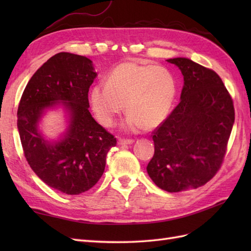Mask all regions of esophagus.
Wrapping results in <instances>:
<instances>
[{
  "instance_id": "34e87169",
  "label": "esophagus",
  "mask_w": 251,
  "mask_h": 251,
  "mask_svg": "<svg viewBox=\"0 0 251 251\" xmlns=\"http://www.w3.org/2000/svg\"><path fill=\"white\" fill-rule=\"evenodd\" d=\"M134 142H135L134 139H124V138H120L119 139V145H122V146L131 145V143H134Z\"/></svg>"
}]
</instances>
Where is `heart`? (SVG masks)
Masks as SVG:
<instances>
[{"instance_id":"1","label":"heart","mask_w":251,"mask_h":251,"mask_svg":"<svg viewBox=\"0 0 251 251\" xmlns=\"http://www.w3.org/2000/svg\"><path fill=\"white\" fill-rule=\"evenodd\" d=\"M177 96V82L167 68L123 62L90 92V103L98 122L111 127L124 109L128 130L154 128L167 119Z\"/></svg>"}]
</instances>
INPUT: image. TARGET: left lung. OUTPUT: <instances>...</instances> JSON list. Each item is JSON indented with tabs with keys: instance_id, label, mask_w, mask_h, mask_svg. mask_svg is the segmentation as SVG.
Listing matches in <instances>:
<instances>
[{
	"instance_id": "8db88e82",
	"label": "left lung",
	"mask_w": 251,
	"mask_h": 251,
	"mask_svg": "<svg viewBox=\"0 0 251 251\" xmlns=\"http://www.w3.org/2000/svg\"><path fill=\"white\" fill-rule=\"evenodd\" d=\"M183 75L181 100L152 131L154 155L147 170L170 193L196 189L215 177L225 159L235 119L221 77L188 58L167 60Z\"/></svg>"
}]
</instances>
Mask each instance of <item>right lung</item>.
Segmentation results:
<instances>
[{
	"instance_id": "obj_1",
	"label": "right lung",
	"mask_w": 251,
	"mask_h": 251,
	"mask_svg": "<svg viewBox=\"0 0 251 251\" xmlns=\"http://www.w3.org/2000/svg\"><path fill=\"white\" fill-rule=\"evenodd\" d=\"M96 76L88 58L59 52L33 74L18 105L17 126L26 162L43 182L68 195L81 194L98 182L106 154L116 146V138L88 110ZM58 100L71 111V125L62 141L50 144L37 130V123Z\"/></svg>"
}]
</instances>
